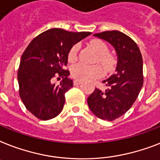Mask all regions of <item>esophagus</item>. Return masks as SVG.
Wrapping results in <instances>:
<instances>
[{"label": "esophagus", "mask_w": 160, "mask_h": 160, "mask_svg": "<svg viewBox=\"0 0 160 160\" xmlns=\"http://www.w3.org/2000/svg\"><path fill=\"white\" fill-rule=\"evenodd\" d=\"M82 84V81H81V80H74V85H78V84Z\"/></svg>", "instance_id": "esophagus-1"}]
</instances>
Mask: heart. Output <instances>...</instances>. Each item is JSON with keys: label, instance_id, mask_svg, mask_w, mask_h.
Masks as SVG:
<instances>
[{"label": "heart", "instance_id": "b5f03b06", "mask_svg": "<svg viewBox=\"0 0 160 160\" xmlns=\"http://www.w3.org/2000/svg\"><path fill=\"white\" fill-rule=\"evenodd\" d=\"M91 45L96 51V52L98 54V61H99L101 64L107 69L108 71H110L113 68L115 59L111 54L108 53V48L107 44L102 40L95 39L92 41ZM79 49H80L79 44H76L71 48L68 54V59L70 62H75L77 59ZM103 74H104V71L99 65L89 66L84 63H78L71 68L72 76L80 80H89L97 79L103 76Z\"/></svg>", "mask_w": 160, "mask_h": 160}]
</instances>
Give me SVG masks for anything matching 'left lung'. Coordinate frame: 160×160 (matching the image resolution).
<instances>
[{"label": "left lung", "mask_w": 160, "mask_h": 160, "mask_svg": "<svg viewBox=\"0 0 160 160\" xmlns=\"http://www.w3.org/2000/svg\"><path fill=\"white\" fill-rule=\"evenodd\" d=\"M115 49L118 56L116 72L103 80L105 91L96 89L87 99L89 108L102 120L113 121L132 108L143 85V60L137 44L120 31L94 33Z\"/></svg>", "instance_id": "left-lung-1"}]
</instances>
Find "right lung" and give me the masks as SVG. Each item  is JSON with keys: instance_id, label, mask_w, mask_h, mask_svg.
Here are the masks:
<instances>
[{"instance_id": "1", "label": "right lung", "mask_w": 160, "mask_h": 160, "mask_svg": "<svg viewBox=\"0 0 160 160\" xmlns=\"http://www.w3.org/2000/svg\"><path fill=\"white\" fill-rule=\"evenodd\" d=\"M91 34L50 28L35 38L23 53L18 71L19 96L26 108L41 120H49L62 112L65 93L73 86L68 62L71 48ZM55 75L63 78L59 86L51 83Z\"/></svg>"}]
</instances>
